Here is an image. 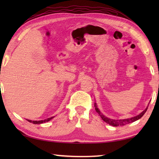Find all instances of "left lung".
Returning a JSON list of instances; mask_svg holds the SVG:
<instances>
[{"mask_svg":"<svg viewBox=\"0 0 159 159\" xmlns=\"http://www.w3.org/2000/svg\"><path fill=\"white\" fill-rule=\"evenodd\" d=\"M94 106H95V107L96 111L98 113V114L99 115V116L102 118V119L103 120L104 122L108 123V124L113 125V126H115V127H116V126H119V125H125L126 124H128V123L134 122L135 120L139 119V118L143 116V115L145 114V112L147 111V108H148V107H147V108L145 109L144 111L141 113V114H139V115L136 116L132 117V118H126V119L114 120V119H111V118H107V117L105 116H104L103 114H102V113L100 112V111L99 110V109L98 108V106H97L96 103H95V105H94Z\"/></svg>","mask_w":159,"mask_h":159,"instance_id":"obj_1","label":"left lung"}]
</instances>
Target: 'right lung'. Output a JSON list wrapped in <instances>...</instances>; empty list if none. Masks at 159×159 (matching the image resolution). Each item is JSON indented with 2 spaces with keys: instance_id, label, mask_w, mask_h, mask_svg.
<instances>
[{
  "instance_id": "right-lung-1",
  "label": "right lung",
  "mask_w": 159,
  "mask_h": 159,
  "mask_svg": "<svg viewBox=\"0 0 159 159\" xmlns=\"http://www.w3.org/2000/svg\"><path fill=\"white\" fill-rule=\"evenodd\" d=\"M53 118H54V116L48 118H47V119H45V120H28V119H27V120L29 122L34 123V124H41V123H43L49 121V120H50Z\"/></svg>"
}]
</instances>
